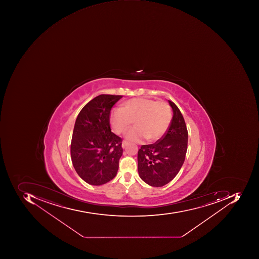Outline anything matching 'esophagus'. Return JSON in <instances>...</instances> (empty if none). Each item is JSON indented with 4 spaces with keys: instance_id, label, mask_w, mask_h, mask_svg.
I'll list each match as a JSON object with an SVG mask.
<instances>
[{
    "instance_id": "1",
    "label": "esophagus",
    "mask_w": 259,
    "mask_h": 259,
    "mask_svg": "<svg viewBox=\"0 0 259 259\" xmlns=\"http://www.w3.org/2000/svg\"><path fill=\"white\" fill-rule=\"evenodd\" d=\"M127 141H123V142H122V148H123V149H124V148L126 147V146H127Z\"/></svg>"
}]
</instances>
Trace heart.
Listing matches in <instances>:
<instances>
[{"label": "heart", "instance_id": "heart-1", "mask_svg": "<svg viewBox=\"0 0 259 259\" xmlns=\"http://www.w3.org/2000/svg\"><path fill=\"white\" fill-rule=\"evenodd\" d=\"M170 120V108L167 103L147 98L127 100L123 108L114 109L110 115V123L117 134L125 132L134 121L136 126L127 131L125 138L135 142L145 138L149 142L160 139Z\"/></svg>", "mask_w": 259, "mask_h": 259}]
</instances>
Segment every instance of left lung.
Segmentation results:
<instances>
[{"label": "left lung", "mask_w": 259, "mask_h": 259, "mask_svg": "<svg viewBox=\"0 0 259 259\" xmlns=\"http://www.w3.org/2000/svg\"><path fill=\"white\" fill-rule=\"evenodd\" d=\"M172 118L166 135L156 143L142 146L138 152L141 179L152 187H162L178 175L188 149L186 123L175 103L168 100Z\"/></svg>", "instance_id": "1"}]
</instances>
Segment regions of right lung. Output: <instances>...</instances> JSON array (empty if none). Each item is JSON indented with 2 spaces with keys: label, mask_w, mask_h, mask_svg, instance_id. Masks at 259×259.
<instances>
[{
  "label": "right lung",
  "mask_w": 259,
  "mask_h": 259,
  "mask_svg": "<svg viewBox=\"0 0 259 259\" xmlns=\"http://www.w3.org/2000/svg\"><path fill=\"white\" fill-rule=\"evenodd\" d=\"M122 96L102 94L81 109L71 143L73 166L89 185H104L115 178L123 153L122 139L111 132L110 113Z\"/></svg>",
  "instance_id": "add662e5"
}]
</instances>
